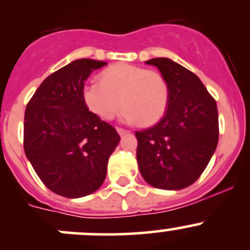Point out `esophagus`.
<instances>
[{
  "label": "esophagus",
  "mask_w": 250,
  "mask_h": 250,
  "mask_svg": "<svg viewBox=\"0 0 250 250\" xmlns=\"http://www.w3.org/2000/svg\"><path fill=\"white\" fill-rule=\"evenodd\" d=\"M117 132H118V134L121 135V137H123V135H125L127 133H129L127 129H123V128H117Z\"/></svg>",
  "instance_id": "esophagus-1"
}]
</instances>
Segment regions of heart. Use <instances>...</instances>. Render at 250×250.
Listing matches in <instances>:
<instances>
[{"instance_id": "heart-1", "label": "heart", "mask_w": 250, "mask_h": 250, "mask_svg": "<svg viewBox=\"0 0 250 250\" xmlns=\"http://www.w3.org/2000/svg\"><path fill=\"white\" fill-rule=\"evenodd\" d=\"M81 93L85 107L97 117L112 120L122 104L121 121L141 125L157 123L165 116L170 98L163 75L129 64L104 70L100 82L88 81Z\"/></svg>"}]
</instances>
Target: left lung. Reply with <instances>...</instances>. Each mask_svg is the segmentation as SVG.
Wrapping results in <instances>:
<instances>
[{
    "mask_svg": "<svg viewBox=\"0 0 250 250\" xmlns=\"http://www.w3.org/2000/svg\"><path fill=\"white\" fill-rule=\"evenodd\" d=\"M157 66L169 84L168 109L158 123L135 132L137 161L144 180L162 190L192 185L208 166L219 140L218 107L201 80L168 58Z\"/></svg>",
    "mask_w": 250,
    "mask_h": 250,
    "instance_id": "left-lung-1",
    "label": "left lung"
}]
</instances>
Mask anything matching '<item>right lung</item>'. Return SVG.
I'll return each instance as SVG.
<instances>
[{
    "instance_id": "right-lung-1",
    "label": "right lung",
    "mask_w": 250,
    "mask_h": 250,
    "mask_svg": "<svg viewBox=\"0 0 250 250\" xmlns=\"http://www.w3.org/2000/svg\"><path fill=\"white\" fill-rule=\"evenodd\" d=\"M105 65L85 58L74 60L49 75L26 105L25 155L42 183L62 197L95 192L120 143L115 128L85 107L81 93L89 75Z\"/></svg>"
}]
</instances>
